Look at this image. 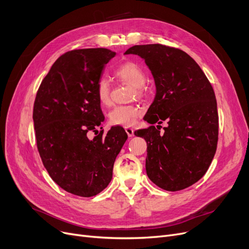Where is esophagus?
<instances>
[{"label":"esophagus","mask_w":249,"mask_h":249,"mask_svg":"<svg viewBox=\"0 0 249 249\" xmlns=\"http://www.w3.org/2000/svg\"><path fill=\"white\" fill-rule=\"evenodd\" d=\"M125 131H126V133H127V135L129 137H133L134 136V130L132 128L125 127Z\"/></svg>","instance_id":"esophagus-1"}]
</instances>
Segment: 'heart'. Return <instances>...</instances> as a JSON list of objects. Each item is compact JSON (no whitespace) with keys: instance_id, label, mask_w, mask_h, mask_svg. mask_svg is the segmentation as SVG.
Here are the masks:
<instances>
[{"instance_id":"1","label":"heart","mask_w":249,"mask_h":249,"mask_svg":"<svg viewBox=\"0 0 249 249\" xmlns=\"http://www.w3.org/2000/svg\"><path fill=\"white\" fill-rule=\"evenodd\" d=\"M115 75L120 80L129 83L134 87L135 94L137 97H142L144 94L143 86L146 83V75L139 65L135 62L128 61L121 64L119 68L115 71ZM97 97L102 105H109L111 101V88L107 78L102 77L99 80L96 87ZM141 115V110L139 107L134 105H126V106L115 107L110 115V122L114 125L119 126H133L138 118Z\"/></svg>"}]
</instances>
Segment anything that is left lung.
I'll return each instance as SVG.
<instances>
[{
    "label": "left lung",
    "instance_id": "obj_1",
    "mask_svg": "<svg viewBox=\"0 0 249 249\" xmlns=\"http://www.w3.org/2000/svg\"><path fill=\"white\" fill-rule=\"evenodd\" d=\"M124 54L140 56L153 76L156 93L143 119L149 124L167 122L164 133L154 126L134 132L147 143L146 174L165 191L184 190L206 174L216 152L214 89L198 63L180 49L134 45Z\"/></svg>",
    "mask_w": 249,
    "mask_h": 249
}]
</instances>
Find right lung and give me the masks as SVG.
Instances as JSON below:
<instances>
[{
	"mask_svg": "<svg viewBox=\"0 0 249 249\" xmlns=\"http://www.w3.org/2000/svg\"><path fill=\"white\" fill-rule=\"evenodd\" d=\"M115 52L76 49L56 59L38 89L33 121L37 148L51 178L71 194L93 197L112 179L113 166L127 133L112 127L94 139L104 122L96 87Z\"/></svg>",
	"mask_w": 249,
	"mask_h": 249,
	"instance_id": "right-lung-1",
	"label": "right lung"
}]
</instances>
